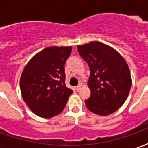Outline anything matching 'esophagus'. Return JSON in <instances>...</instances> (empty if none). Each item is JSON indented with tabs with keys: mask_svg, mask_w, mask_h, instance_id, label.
Wrapping results in <instances>:
<instances>
[{
	"mask_svg": "<svg viewBox=\"0 0 148 148\" xmlns=\"http://www.w3.org/2000/svg\"><path fill=\"white\" fill-rule=\"evenodd\" d=\"M81 88H82V84H79L77 86H76V88H75V90H77V91H79V90H81Z\"/></svg>",
	"mask_w": 148,
	"mask_h": 148,
	"instance_id": "1",
	"label": "esophagus"
}]
</instances>
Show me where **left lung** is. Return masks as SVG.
I'll list each match as a JSON object with an SVG mask.
<instances>
[{
	"mask_svg": "<svg viewBox=\"0 0 148 148\" xmlns=\"http://www.w3.org/2000/svg\"><path fill=\"white\" fill-rule=\"evenodd\" d=\"M77 50L90 70L87 109L99 116L113 113L127 100L132 86L127 62L117 51L101 42L77 45Z\"/></svg>",
	"mask_w": 148,
	"mask_h": 148,
	"instance_id": "1",
	"label": "left lung"
}]
</instances>
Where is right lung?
<instances>
[{"label":"right lung","instance_id":"obj_1","mask_svg":"<svg viewBox=\"0 0 148 148\" xmlns=\"http://www.w3.org/2000/svg\"><path fill=\"white\" fill-rule=\"evenodd\" d=\"M72 47H49L38 52L25 65L20 80L22 97L39 117L59 114L73 93L65 84L64 65Z\"/></svg>","mask_w":148,"mask_h":148}]
</instances>
